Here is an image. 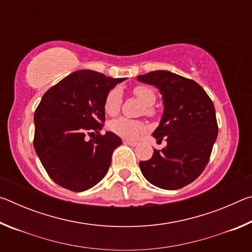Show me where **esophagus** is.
I'll return each mask as SVG.
<instances>
[{
  "instance_id": "esophagus-1",
  "label": "esophagus",
  "mask_w": 252,
  "mask_h": 252,
  "mask_svg": "<svg viewBox=\"0 0 252 252\" xmlns=\"http://www.w3.org/2000/svg\"><path fill=\"white\" fill-rule=\"evenodd\" d=\"M125 143L129 144V146H131V147H135V146H138V144H139L136 141H131V140H125Z\"/></svg>"
}]
</instances>
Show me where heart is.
I'll list each match as a JSON object with an SVG mask.
<instances>
[{"label": "heart", "mask_w": 252, "mask_h": 252, "mask_svg": "<svg viewBox=\"0 0 252 252\" xmlns=\"http://www.w3.org/2000/svg\"><path fill=\"white\" fill-rule=\"evenodd\" d=\"M133 95L143 104L144 114L147 116H153L156 113V110L153 108L157 95L155 90L149 85H136L132 89ZM122 104V93L118 88H114L111 90L105 96L104 100V111L109 116H116L120 111ZM110 130L113 133L125 139H135L146 131V126L142 121L132 120L127 118H118L110 122Z\"/></svg>", "instance_id": "heart-1"}]
</instances>
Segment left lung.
<instances>
[{
    "label": "left lung",
    "instance_id": "8db88e82",
    "mask_svg": "<svg viewBox=\"0 0 252 252\" xmlns=\"http://www.w3.org/2000/svg\"><path fill=\"white\" fill-rule=\"evenodd\" d=\"M138 81L155 85L162 94L163 114L152 135L158 143L167 141L139 167L153 186L180 189L194 181L210 159L218 135L215 105L195 81L170 71L149 72L138 75Z\"/></svg>",
    "mask_w": 252,
    "mask_h": 252
}]
</instances>
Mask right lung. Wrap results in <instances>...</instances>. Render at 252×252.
I'll return each mask as SVG.
<instances>
[{
    "label": "right lung",
    "instance_id": "add662e5",
    "mask_svg": "<svg viewBox=\"0 0 252 252\" xmlns=\"http://www.w3.org/2000/svg\"><path fill=\"white\" fill-rule=\"evenodd\" d=\"M125 80L80 70L44 93L34 113L33 143L45 171L59 186L82 192L108 172L112 153L122 140L110 131L100 134L105 121L104 100ZM94 131L93 139H85Z\"/></svg>",
    "mask_w": 252,
    "mask_h": 252
}]
</instances>
